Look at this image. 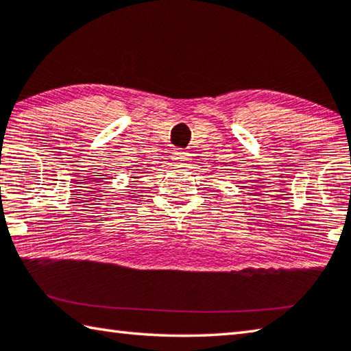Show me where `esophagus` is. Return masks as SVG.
I'll return each mask as SVG.
<instances>
[{
	"label": "esophagus",
	"mask_w": 351,
	"mask_h": 351,
	"mask_svg": "<svg viewBox=\"0 0 351 351\" xmlns=\"http://www.w3.org/2000/svg\"><path fill=\"white\" fill-rule=\"evenodd\" d=\"M173 156H175V161L180 162V164H186L189 161V158H190L189 154H186V152H181V150H176Z\"/></svg>",
	"instance_id": "34e87169"
}]
</instances>
